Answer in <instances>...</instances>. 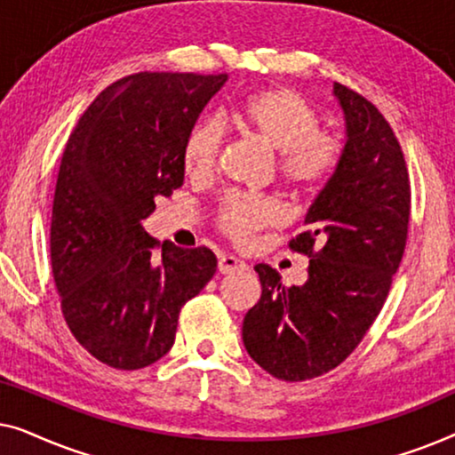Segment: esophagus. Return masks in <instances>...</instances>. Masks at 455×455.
I'll return each instance as SVG.
<instances>
[{
  "label": "esophagus",
  "mask_w": 455,
  "mask_h": 455,
  "mask_svg": "<svg viewBox=\"0 0 455 455\" xmlns=\"http://www.w3.org/2000/svg\"><path fill=\"white\" fill-rule=\"evenodd\" d=\"M217 269H220V273H234V271L246 269V263L244 260H240L238 257H234V254H221L220 263H217Z\"/></svg>",
  "instance_id": "esophagus-1"
}]
</instances>
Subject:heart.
Segmentation results:
<instances>
[{"mask_svg": "<svg viewBox=\"0 0 455 455\" xmlns=\"http://www.w3.org/2000/svg\"><path fill=\"white\" fill-rule=\"evenodd\" d=\"M238 126L254 140L277 153V172L298 188L319 184L338 164L339 145L321 134V117L304 99L288 89H267L246 97L234 111ZM221 147V126L203 120L184 140L182 161L190 176L203 178L215 170ZM282 211L269 198L229 195L221 204V228L235 240H246L260 228L279 221Z\"/></svg>", "mask_w": 455, "mask_h": 455, "instance_id": "1", "label": "heart"}]
</instances>
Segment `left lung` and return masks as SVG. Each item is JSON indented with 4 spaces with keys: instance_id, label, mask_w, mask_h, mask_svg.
<instances>
[{
    "instance_id": "1",
    "label": "left lung",
    "mask_w": 455,
    "mask_h": 455,
    "mask_svg": "<svg viewBox=\"0 0 455 455\" xmlns=\"http://www.w3.org/2000/svg\"><path fill=\"white\" fill-rule=\"evenodd\" d=\"M346 140L338 164L290 242L308 254V279L285 288L260 263V300L242 323L246 352L269 375L304 381L360 344L389 294L408 235L410 182L400 142L375 105L333 84Z\"/></svg>"
}]
</instances>
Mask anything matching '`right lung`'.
Here are the masks:
<instances>
[{
    "mask_svg": "<svg viewBox=\"0 0 455 455\" xmlns=\"http://www.w3.org/2000/svg\"><path fill=\"white\" fill-rule=\"evenodd\" d=\"M228 74L142 72L108 86L61 157L52 267L74 338L103 364L136 371L164 358L178 315L215 275L209 248L157 240L142 221L184 184L186 136Z\"/></svg>",
    "mask_w": 455,
    "mask_h": 455,
    "instance_id": "add662e5",
    "label": "right lung"
}]
</instances>
